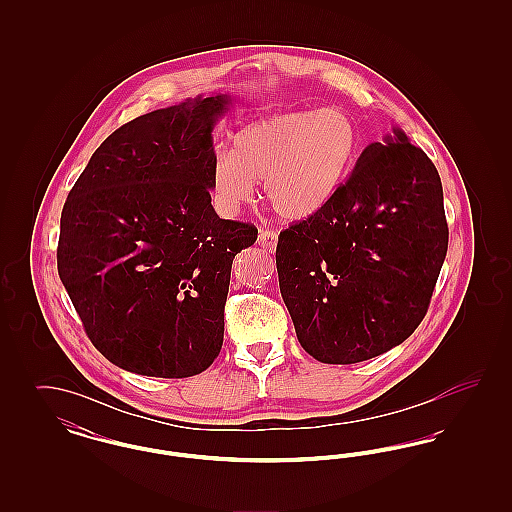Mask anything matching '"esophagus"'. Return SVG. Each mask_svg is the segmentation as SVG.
Returning a JSON list of instances; mask_svg holds the SVG:
<instances>
[{
  "instance_id": "esophagus-1",
  "label": "esophagus",
  "mask_w": 512,
  "mask_h": 512,
  "mask_svg": "<svg viewBox=\"0 0 512 512\" xmlns=\"http://www.w3.org/2000/svg\"><path fill=\"white\" fill-rule=\"evenodd\" d=\"M257 242H259V245H261L265 251H274V247L278 244V234H276V232H270V230H261Z\"/></svg>"
}]
</instances>
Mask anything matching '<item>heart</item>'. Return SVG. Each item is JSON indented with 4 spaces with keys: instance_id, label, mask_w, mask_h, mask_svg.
<instances>
[{
    "instance_id": "heart-1",
    "label": "heart",
    "mask_w": 512,
    "mask_h": 512,
    "mask_svg": "<svg viewBox=\"0 0 512 512\" xmlns=\"http://www.w3.org/2000/svg\"><path fill=\"white\" fill-rule=\"evenodd\" d=\"M361 149V132L341 109L288 111L247 122L219 149L211 186L222 211L236 213L263 180L278 217L305 220L320 213L345 184Z\"/></svg>"
}]
</instances>
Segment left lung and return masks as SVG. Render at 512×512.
Returning a JSON list of instances; mask_svg holds the SVG:
<instances>
[{
	"label": "left lung",
	"mask_w": 512,
	"mask_h": 512,
	"mask_svg": "<svg viewBox=\"0 0 512 512\" xmlns=\"http://www.w3.org/2000/svg\"><path fill=\"white\" fill-rule=\"evenodd\" d=\"M447 242L438 171L395 126L320 213L278 238L280 293L301 347L353 365L403 343L428 311Z\"/></svg>",
	"instance_id": "1"
}]
</instances>
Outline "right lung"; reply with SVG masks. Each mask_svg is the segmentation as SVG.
Listing matches in <instances>:
<instances>
[{
  "mask_svg": "<svg viewBox=\"0 0 512 512\" xmlns=\"http://www.w3.org/2000/svg\"><path fill=\"white\" fill-rule=\"evenodd\" d=\"M230 103L197 96L126 122L65 201L59 278L122 370L188 378L219 357L232 261L257 240L211 205L213 128Z\"/></svg>",
  "mask_w": 512,
  "mask_h": 512,
  "instance_id": "add662e5",
  "label": "right lung"
}]
</instances>
